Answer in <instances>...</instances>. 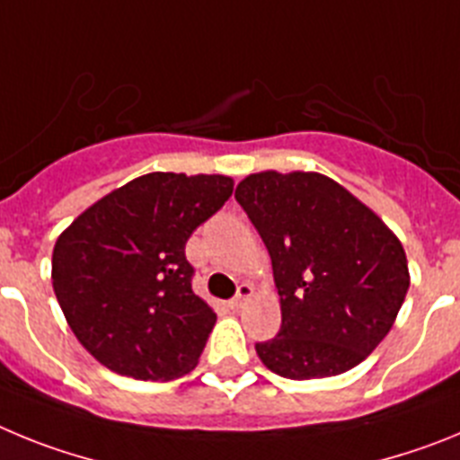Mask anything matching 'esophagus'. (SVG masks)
<instances>
[{"mask_svg": "<svg viewBox=\"0 0 460 460\" xmlns=\"http://www.w3.org/2000/svg\"><path fill=\"white\" fill-rule=\"evenodd\" d=\"M253 295H255L253 286H251V283H242V286H239L237 296H234L233 302H230V308H233V311H239V308L246 306V302H249Z\"/></svg>", "mask_w": 460, "mask_h": 460, "instance_id": "34e87169", "label": "esophagus"}]
</instances>
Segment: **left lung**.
<instances>
[{
    "label": "left lung",
    "instance_id": "8db88e82",
    "mask_svg": "<svg viewBox=\"0 0 460 460\" xmlns=\"http://www.w3.org/2000/svg\"><path fill=\"white\" fill-rule=\"evenodd\" d=\"M265 242L280 332L255 343L290 380L350 371L389 334L410 288L403 243L371 207L327 174L262 170L234 190Z\"/></svg>",
    "mask_w": 460,
    "mask_h": 460
}]
</instances>
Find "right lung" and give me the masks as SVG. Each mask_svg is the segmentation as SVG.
Returning <instances> with one entry per match:
<instances>
[{
	"mask_svg": "<svg viewBox=\"0 0 460 460\" xmlns=\"http://www.w3.org/2000/svg\"><path fill=\"white\" fill-rule=\"evenodd\" d=\"M227 174L149 172L110 190L57 237L52 288L84 350L136 380L198 367L217 313L190 288L186 242L233 195Z\"/></svg>",
	"mask_w": 460,
	"mask_h": 460,
	"instance_id": "add662e5",
	"label": "right lung"
}]
</instances>
